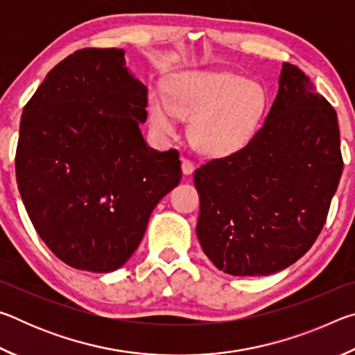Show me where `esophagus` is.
<instances>
[{"label":"esophagus","mask_w":355,"mask_h":355,"mask_svg":"<svg viewBox=\"0 0 355 355\" xmlns=\"http://www.w3.org/2000/svg\"><path fill=\"white\" fill-rule=\"evenodd\" d=\"M182 171H183L184 175H191V173L194 172V164H192V161L183 159L182 161Z\"/></svg>","instance_id":"obj_1"}]
</instances>
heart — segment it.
I'll return each instance as SVG.
<instances>
[{
  "label": "heart",
  "instance_id": "obj_1",
  "mask_svg": "<svg viewBox=\"0 0 355 355\" xmlns=\"http://www.w3.org/2000/svg\"><path fill=\"white\" fill-rule=\"evenodd\" d=\"M169 96L153 92L148 120L158 136H172L177 119H192L189 136L207 155H225L244 147L260 130L266 92L254 81L232 73H183Z\"/></svg>",
  "mask_w": 355,
  "mask_h": 355
}]
</instances>
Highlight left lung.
I'll list each match as a JSON object with an SVG mask.
<instances>
[{"instance_id":"obj_1","label":"left lung","mask_w":355,"mask_h":355,"mask_svg":"<svg viewBox=\"0 0 355 355\" xmlns=\"http://www.w3.org/2000/svg\"><path fill=\"white\" fill-rule=\"evenodd\" d=\"M341 172L336 111L302 70L285 62L257 135L194 172L203 252L232 275L288 268L321 233Z\"/></svg>"}]
</instances>
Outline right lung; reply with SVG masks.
Listing matches in <instances>:
<instances>
[{
	"label": "right lung",
	"mask_w": 355,
	"mask_h": 355,
	"mask_svg": "<svg viewBox=\"0 0 355 355\" xmlns=\"http://www.w3.org/2000/svg\"><path fill=\"white\" fill-rule=\"evenodd\" d=\"M147 87L123 50L84 48L48 71L21 114L17 184L59 260L81 271L123 266L158 202L182 180L175 148L148 147Z\"/></svg>",
	"instance_id": "obj_1"
}]
</instances>
